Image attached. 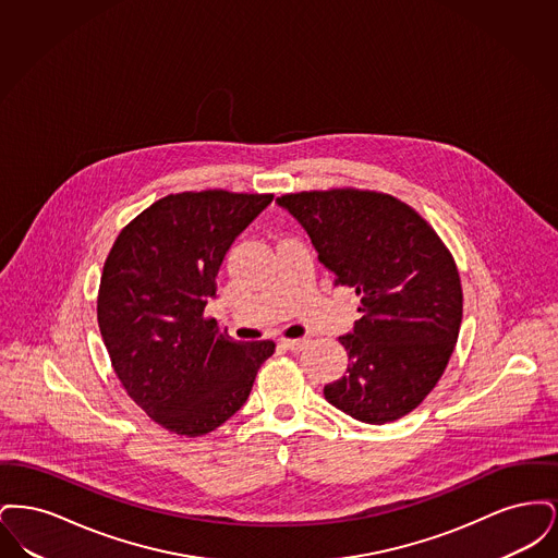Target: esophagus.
Masks as SVG:
<instances>
[{
    "label": "esophagus",
    "instance_id": "esophagus-1",
    "mask_svg": "<svg viewBox=\"0 0 558 558\" xmlns=\"http://www.w3.org/2000/svg\"><path fill=\"white\" fill-rule=\"evenodd\" d=\"M280 343H282V347H287L289 351H301V349H305V345H307L305 339H282Z\"/></svg>",
    "mask_w": 558,
    "mask_h": 558
}]
</instances>
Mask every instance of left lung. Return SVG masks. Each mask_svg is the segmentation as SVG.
I'll return each instance as SVG.
<instances>
[{"label":"left lung","instance_id":"left-lung-1","mask_svg":"<svg viewBox=\"0 0 558 558\" xmlns=\"http://www.w3.org/2000/svg\"><path fill=\"white\" fill-rule=\"evenodd\" d=\"M276 203L307 232L335 282L362 299V318L339 337L347 374L324 398L368 425L405 416L433 391L458 341L462 287L450 251L389 194L299 192Z\"/></svg>","mask_w":558,"mask_h":558}]
</instances>
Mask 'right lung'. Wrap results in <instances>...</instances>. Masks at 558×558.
<instances>
[{
    "instance_id": "right-lung-1",
    "label": "right lung",
    "mask_w": 558,
    "mask_h": 558,
    "mask_svg": "<svg viewBox=\"0 0 558 558\" xmlns=\"http://www.w3.org/2000/svg\"><path fill=\"white\" fill-rule=\"evenodd\" d=\"M274 201L226 190L171 194L108 253L98 326L130 398L171 433L198 437L234 416L274 341L240 343L203 316L234 240Z\"/></svg>"
}]
</instances>
